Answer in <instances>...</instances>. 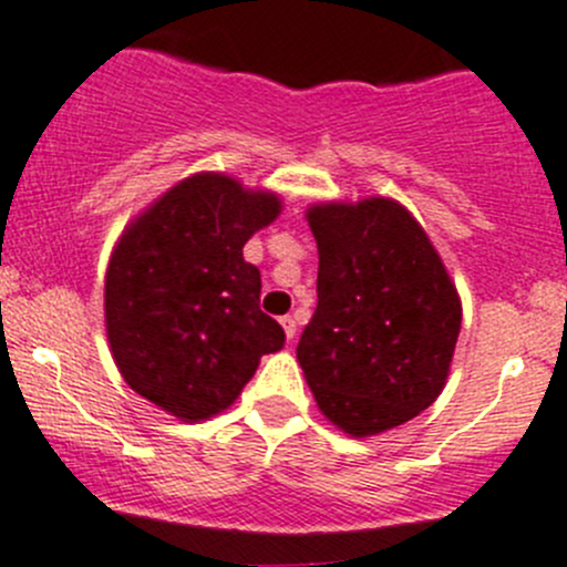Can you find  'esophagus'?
Wrapping results in <instances>:
<instances>
[{
    "mask_svg": "<svg viewBox=\"0 0 567 567\" xmlns=\"http://www.w3.org/2000/svg\"><path fill=\"white\" fill-rule=\"evenodd\" d=\"M280 328H284L287 339H295V333H298V326H295L292 317H280Z\"/></svg>",
    "mask_w": 567,
    "mask_h": 567,
    "instance_id": "34e87169",
    "label": "esophagus"
}]
</instances>
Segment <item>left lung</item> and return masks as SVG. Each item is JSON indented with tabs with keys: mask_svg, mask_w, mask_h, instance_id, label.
<instances>
[{
	"mask_svg": "<svg viewBox=\"0 0 567 567\" xmlns=\"http://www.w3.org/2000/svg\"><path fill=\"white\" fill-rule=\"evenodd\" d=\"M317 311L298 361L320 412L350 436L409 423L440 398L462 300L423 225L392 197L315 203Z\"/></svg>",
	"mask_w": 567,
	"mask_h": 567,
	"instance_id": "obj_1",
	"label": "left lung"
}]
</instances>
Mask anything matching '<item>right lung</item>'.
I'll return each mask as SVG.
<instances>
[{
    "label": "right lung",
    "mask_w": 567,
    "mask_h": 567,
    "mask_svg": "<svg viewBox=\"0 0 567 567\" xmlns=\"http://www.w3.org/2000/svg\"><path fill=\"white\" fill-rule=\"evenodd\" d=\"M284 208L223 172L183 177L131 219L105 272V331L133 392L183 423L225 412L284 328L241 247Z\"/></svg>",
    "instance_id": "right-lung-1"
}]
</instances>
